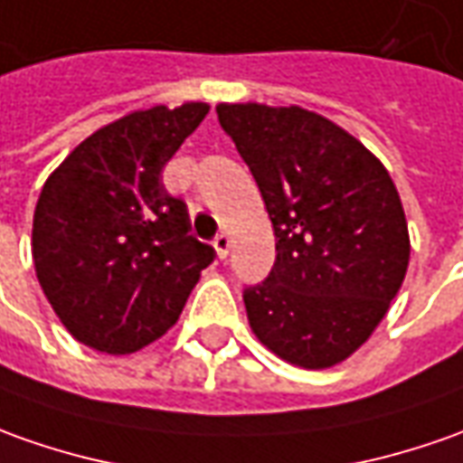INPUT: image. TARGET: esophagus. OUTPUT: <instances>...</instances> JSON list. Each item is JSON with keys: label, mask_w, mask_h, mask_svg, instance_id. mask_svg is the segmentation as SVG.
<instances>
[{"label": "esophagus", "mask_w": 463, "mask_h": 463, "mask_svg": "<svg viewBox=\"0 0 463 463\" xmlns=\"http://www.w3.org/2000/svg\"><path fill=\"white\" fill-rule=\"evenodd\" d=\"M213 248H215L218 258L228 256V250H231V235H228V232H220L218 238L213 241Z\"/></svg>", "instance_id": "obj_1"}]
</instances>
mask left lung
<instances>
[{"instance_id": "1", "label": "left lung", "mask_w": 463, "mask_h": 463, "mask_svg": "<svg viewBox=\"0 0 463 463\" xmlns=\"http://www.w3.org/2000/svg\"><path fill=\"white\" fill-rule=\"evenodd\" d=\"M218 118L276 235L269 279L243 294L253 335L297 367L345 363L388 314L411 260L388 169L350 131L301 106L218 103Z\"/></svg>"}]
</instances>
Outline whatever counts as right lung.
Wrapping results in <instances>:
<instances>
[{
    "label": "right lung",
    "mask_w": 463,
    "mask_h": 463,
    "mask_svg": "<svg viewBox=\"0 0 463 463\" xmlns=\"http://www.w3.org/2000/svg\"><path fill=\"white\" fill-rule=\"evenodd\" d=\"M210 111L190 100L100 126L47 177L34 207L37 281L80 345L131 354L175 326L215 258L190 235L162 169Z\"/></svg>",
    "instance_id": "add662e5"
}]
</instances>
